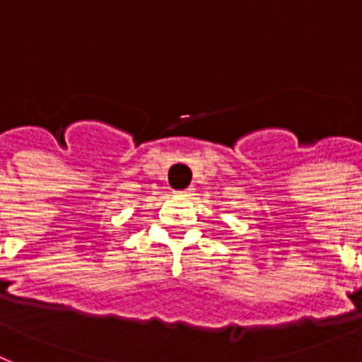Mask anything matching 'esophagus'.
<instances>
[{"instance_id":"obj_1","label":"esophagus","mask_w":362,"mask_h":362,"mask_svg":"<svg viewBox=\"0 0 362 362\" xmlns=\"http://www.w3.org/2000/svg\"><path fill=\"white\" fill-rule=\"evenodd\" d=\"M191 193H193V187H187V189H184V191H176L175 195H180V197H189Z\"/></svg>"}]
</instances>
